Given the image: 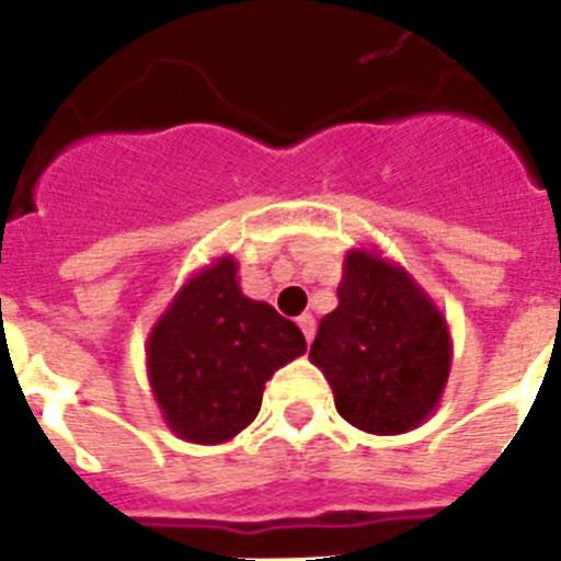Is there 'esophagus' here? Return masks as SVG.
<instances>
[{"mask_svg":"<svg viewBox=\"0 0 561 561\" xmlns=\"http://www.w3.org/2000/svg\"><path fill=\"white\" fill-rule=\"evenodd\" d=\"M297 323H299V329H302V334H306V341H308V343L314 341V332H317V320H314V317H311V314H302V317H299V320H297Z\"/></svg>","mask_w":561,"mask_h":561,"instance_id":"1","label":"esophagus"}]
</instances>
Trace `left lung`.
Instances as JSON below:
<instances>
[{"label": "left lung", "mask_w": 561, "mask_h": 561, "mask_svg": "<svg viewBox=\"0 0 561 561\" xmlns=\"http://www.w3.org/2000/svg\"><path fill=\"white\" fill-rule=\"evenodd\" d=\"M337 299L308 358L350 425L378 436L408 434L439 408L448 383L454 346L445 314L375 247L346 253Z\"/></svg>", "instance_id": "obj_1"}]
</instances>
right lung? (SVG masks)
<instances>
[{"label": "right lung", "mask_w": 561, "mask_h": 561, "mask_svg": "<svg viewBox=\"0 0 561 561\" xmlns=\"http://www.w3.org/2000/svg\"><path fill=\"white\" fill-rule=\"evenodd\" d=\"M302 352L297 325L244 297L238 262L218 255L183 282L153 323L145 367L171 434L218 445L259 416L264 383Z\"/></svg>", "instance_id": "1"}]
</instances>
